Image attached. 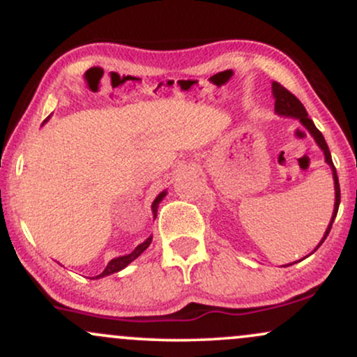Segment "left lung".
I'll return each mask as SVG.
<instances>
[{"mask_svg":"<svg viewBox=\"0 0 357 357\" xmlns=\"http://www.w3.org/2000/svg\"><path fill=\"white\" fill-rule=\"evenodd\" d=\"M272 93H273V99H275V114L277 116H282V117H292V119H298V122H301L302 126L305 127L307 130H309L310 136L314 137L315 144L321 147V151L324 153V159H326V162L329 165L331 171H333V179H334V191H335V202H334V211H333V216H331V221L329 225H327L326 228V233H324L322 240L319 241L317 247L314 248V252L317 250L321 245L324 243V240L327 238V235H329L331 228H333V223L335 220V215H337V210H339V203H341V190H339V179H337V173H335V167H334V162H333V158H331V151H329V146H327L326 139H324L321 130L315 127V124L312 122V119H309L307 116V110L304 105H302V102L297 99L294 93H290L289 90L285 87H282L278 82H272ZM314 252H310V255H312ZM309 257V255H307ZM301 261V260H298ZM294 264H297V261H294ZM292 265V264H289ZM287 267V265H285Z\"/></svg>","mask_w":357,"mask_h":357,"instance_id":"1","label":"left lung"}]
</instances>
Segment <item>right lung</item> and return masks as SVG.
Wrapping results in <instances>:
<instances>
[{
  "label": "right lung",
  "instance_id": "add662e5",
  "mask_svg": "<svg viewBox=\"0 0 357 357\" xmlns=\"http://www.w3.org/2000/svg\"><path fill=\"white\" fill-rule=\"evenodd\" d=\"M48 121V119H47ZM45 121V122H47ZM167 195V191L165 190L162 192H159L158 196H155V199L153 202V204H151V210H153V218L155 220V216H158V208H159V203L162 202V198H165V196ZM151 241H153V235L149 236V238H146L144 241H142L141 245H137L136 248L132 250V252L130 253H127V255H122V257H117V258H112V260L109 261L107 264V267L104 268V272L102 273H99V275H96V277H92V278H102V277H107V275H112V273H116V272H121L122 268H126L127 265L130 264V261H134L136 260V258L141 255L142 252H144V250L149 247L151 245Z\"/></svg>",
  "mask_w": 357,
  "mask_h": 357
}]
</instances>
